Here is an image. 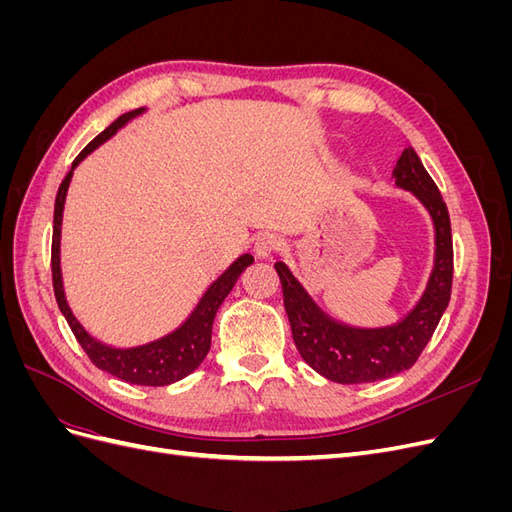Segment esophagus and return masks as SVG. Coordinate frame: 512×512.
Segmentation results:
<instances>
[{"label":"esophagus","mask_w":512,"mask_h":512,"mask_svg":"<svg viewBox=\"0 0 512 512\" xmlns=\"http://www.w3.org/2000/svg\"><path fill=\"white\" fill-rule=\"evenodd\" d=\"M277 250H280V239H277L275 235H258L256 241H254V254L258 258H269L273 256Z\"/></svg>","instance_id":"obj_1"}]
</instances>
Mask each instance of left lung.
<instances>
[{"label":"left lung","mask_w":512,"mask_h":512,"mask_svg":"<svg viewBox=\"0 0 512 512\" xmlns=\"http://www.w3.org/2000/svg\"><path fill=\"white\" fill-rule=\"evenodd\" d=\"M395 185L425 207L433 224V267L410 312L382 327H354L333 318L286 262H275L294 346L320 376L339 384L386 380L410 369L436 331L451 299L453 239L448 209L418 153L408 147L395 164Z\"/></svg>","instance_id":"left-lung-1"}]
</instances>
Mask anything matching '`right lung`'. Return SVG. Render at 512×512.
I'll return each instance as SVG.
<instances>
[{"label": "right lung", "mask_w": 512, "mask_h": 512, "mask_svg": "<svg viewBox=\"0 0 512 512\" xmlns=\"http://www.w3.org/2000/svg\"><path fill=\"white\" fill-rule=\"evenodd\" d=\"M147 113V108H134V111L123 113L117 117L111 126L104 132H100L94 141H91L76 160L72 162V168L68 170L66 179L61 181L57 198H55V215H53V288H55V299L61 309V314L68 320L74 337L79 339V344L87 352L98 369L108 371V374L130 382V384H141V386H166L177 380H183L190 376L192 371L203 363L211 348V329H213V318L218 314L222 301L228 297V292L239 280V275L252 265L254 258L252 254H241L232 265L213 280L203 297L198 299L192 312L188 314L177 329L168 331L166 335L151 339L145 344L136 346H113L106 344L102 339L91 335L79 318L74 316L72 307L68 305L66 290H64V275H61V222H64V207H66V196L76 166H79L89 153H94L100 145H104L108 138H113L121 128H126L128 123L136 117Z\"/></svg>", "instance_id": "right-lung-1"}]
</instances>
